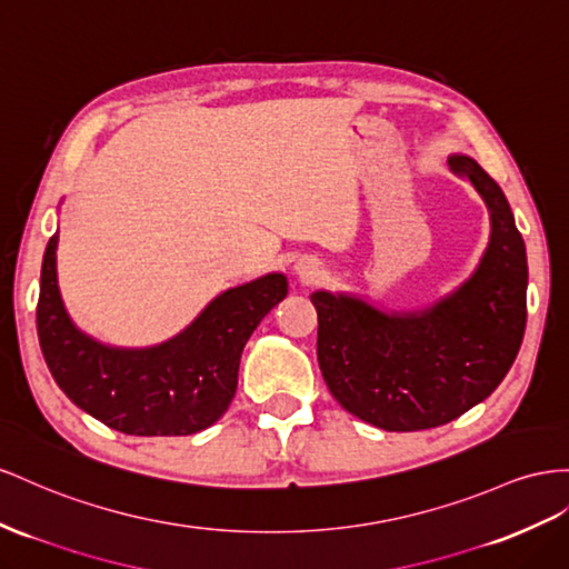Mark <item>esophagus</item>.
<instances>
[{
    "mask_svg": "<svg viewBox=\"0 0 569 569\" xmlns=\"http://www.w3.org/2000/svg\"><path fill=\"white\" fill-rule=\"evenodd\" d=\"M320 268H322V263L316 256H301L297 260V266H295V270H297L301 280H316L320 274Z\"/></svg>",
    "mask_w": 569,
    "mask_h": 569,
    "instance_id": "esophagus-1",
    "label": "esophagus"
}]
</instances>
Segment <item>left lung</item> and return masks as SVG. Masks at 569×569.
<instances>
[{"mask_svg":"<svg viewBox=\"0 0 569 569\" xmlns=\"http://www.w3.org/2000/svg\"><path fill=\"white\" fill-rule=\"evenodd\" d=\"M490 214L479 268L431 309L386 313L313 291L318 366L337 402L382 431H423L476 407L508 376L527 326V249L508 198L481 164L452 156Z\"/></svg>","mask_w":569,"mask_h":569,"instance_id":"1","label":"left lung"}]
</instances>
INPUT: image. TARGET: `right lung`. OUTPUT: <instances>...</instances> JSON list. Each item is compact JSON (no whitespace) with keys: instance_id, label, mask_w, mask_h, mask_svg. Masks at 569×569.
I'll return each instance as SVG.
<instances>
[{"instance_id":"add662e5","label":"right lung","mask_w":569,"mask_h":569,"mask_svg":"<svg viewBox=\"0 0 569 569\" xmlns=\"http://www.w3.org/2000/svg\"><path fill=\"white\" fill-rule=\"evenodd\" d=\"M57 241L42 258L38 340L71 402L127 436H191L218 421L237 392L243 345L287 297L284 274L222 291L172 340L124 349L73 326L57 284Z\"/></svg>"}]
</instances>
